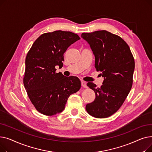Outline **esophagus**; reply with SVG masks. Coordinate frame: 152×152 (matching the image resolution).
I'll list each match as a JSON object with an SVG mask.
<instances>
[{
	"label": "esophagus",
	"mask_w": 152,
	"mask_h": 152,
	"mask_svg": "<svg viewBox=\"0 0 152 152\" xmlns=\"http://www.w3.org/2000/svg\"><path fill=\"white\" fill-rule=\"evenodd\" d=\"M81 86L84 88H87V85H86V83L84 81H81Z\"/></svg>",
	"instance_id": "1"
}]
</instances>
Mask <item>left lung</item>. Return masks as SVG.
<instances>
[{
  "instance_id": "1",
  "label": "left lung",
  "mask_w": 152,
  "mask_h": 152,
  "mask_svg": "<svg viewBox=\"0 0 152 152\" xmlns=\"http://www.w3.org/2000/svg\"><path fill=\"white\" fill-rule=\"evenodd\" d=\"M81 37L89 44L95 55V67L104 77L100 87L93 83L87 84L95 92V99L86 109L92 116L105 118L122 106L131 89L134 58L124 40L107 31L83 33Z\"/></svg>"
}]
</instances>
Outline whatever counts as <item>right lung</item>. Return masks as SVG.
Listing matches in <instances>:
<instances>
[{
  "instance_id": "1",
  "label": "right lung",
  "mask_w": 152,
  "mask_h": 152,
  "mask_svg": "<svg viewBox=\"0 0 152 152\" xmlns=\"http://www.w3.org/2000/svg\"><path fill=\"white\" fill-rule=\"evenodd\" d=\"M80 39L69 31H55L40 36L31 46L25 60L23 84L35 108L44 115L61 113L68 97L81 88L76 76L56 73L55 66H63V54Z\"/></svg>"
}]
</instances>
